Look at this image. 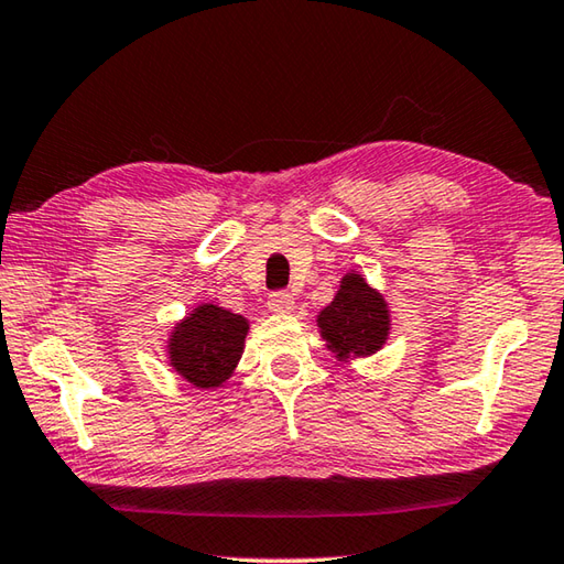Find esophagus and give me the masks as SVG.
Instances as JSON below:
<instances>
[{
    "label": "esophagus",
    "mask_w": 564,
    "mask_h": 564,
    "mask_svg": "<svg viewBox=\"0 0 564 564\" xmlns=\"http://www.w3.org/2000/svg\"><path fill=\"white\" fill-rule=\"evenodd\" d=\"M268 310L272 314H290L294 310V296L290 292H274L268 300Z\"/></svg>",
    "instance_id": "obj_1"
}]
</instances>
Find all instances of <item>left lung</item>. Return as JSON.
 <instances>
[{"instance_id":"8db88e82","label":"left lung","mask_w":564,"mask_h":564,"mask_svg":"<svg viewBox=\"0 0 564 564\" xmlns=\"http://www.w3.org/2000/svg\"><path fill=\"white\" fill-rule=\"evenodd\" d=\"M390 322L386 296L368 286L364 274L356 270L344 274L332 304L316 314L326 348L344 364L378 354L390 338Z\"/></svg>"}]
</instances>
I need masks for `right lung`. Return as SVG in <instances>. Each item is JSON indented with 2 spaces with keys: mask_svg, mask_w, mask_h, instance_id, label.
Returning <instances> with one entry per match:
<instances>
[{
  "mask_svg": "<svg viewBox=\"0 0 564 564\" xmlns=\"http://www.w3.org/2000/svg\"><path fill=\"white\" fill-rule=\"evenodd\" d=\"M250 322L214 302L196 304L172 326L166 338V364L178 378L198 390L223 388L246 350Z\"/></svg>",
  "mask_w": 564,
  "mask_h": 564,
  "instance_id": "add662e5",
  "label": "right lung"
}]
</instances>
